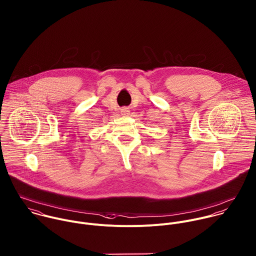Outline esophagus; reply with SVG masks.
<instances>
[{"instance_id":"obj_1","label":"esophagus","mask_w":256,"mask_h":256,"mask_svg":"<svg viewBox=\"0 0 256 256\" xmlns=\"http://www.w3.org/2000/svg\"><path fill=\"white\" fill-rule=\"evenodd\" d=\"M128 108H124V110H122V114H128Z\"/></svg>"}]
</instances>
